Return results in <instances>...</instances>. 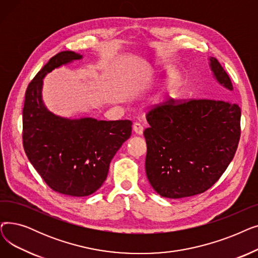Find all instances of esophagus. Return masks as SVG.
<instances>
[{
  "label": "esophagus",
  "mask_w": 258,
  "mask_h": 258,
  "mask_svg": "<svg viewBox=\"0 0 258 258\" xmlns=\"http://www.w3.org/2000/svg\"><path fill=\"white\" fill-rule=\"evenodd\" d=\"M143 130H144V127H143V125L141 123H138V122H136V123H134L133 131L135 132V134L142 135L143 134Z\"/></svg>",
  "instance_id": "1"
}]
</instances>
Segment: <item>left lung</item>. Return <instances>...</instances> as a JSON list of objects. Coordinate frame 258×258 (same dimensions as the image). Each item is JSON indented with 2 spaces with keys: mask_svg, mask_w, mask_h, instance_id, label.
I'll return each mask as SVG.
<instances>
[{
  "mask_svg": "<svg viewBox=\"0 0 258 258\" xmlns=\"http://www.w3.org/2000/svg\"><path fill=\"white\" fill-rule=\"evenodd\" d=\"M213 77L233 91L219 60L210 57ZM191 99L153 108L146 115V177L161 197L181 199L202 194L225 172L240 136V107L229 96Z\"/></svg>",
  "mask_w": 258,
  "mask_h": 258,
  "instance_id": "8db88e82",
  "label": "left lung"
}]
</instances>
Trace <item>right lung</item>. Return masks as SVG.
Returning <instances> with one entry per match:
<instances>
[{
	"mask_svg": "<svg viewBox=\"0 0 258 258\" xmlns=\"http://www.w3.org/2000/svg\"><path fill=\"white\" fill-rule=\"evenodd\" d=\"M83 58L73 51L53 56L29 84L23 108V145L30 163L54 191L87 197L105 181L110 163L132 134V121L66 118L43 101V79L56 68Z\"/></svg>",
	"mask_w": 258,
	"mask_h": 258,
	"instance_id": "right-lung-1",
	"label": "right lung"
}]
</instances>
